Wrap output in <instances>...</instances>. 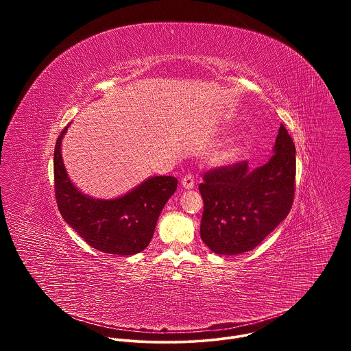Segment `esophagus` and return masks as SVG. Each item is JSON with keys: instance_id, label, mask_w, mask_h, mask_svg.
<instances>
[{"instance_id": "esophagus-1", "label": "esophagus", "mask_w": 351, "mask_h": 351, "mask_svg": "<svg viewBox=\"0 0 351 351\" xmlns=\"http://www.w3.org/2000/svg\"><path fill=\"white\" fill-rule=\"evenodd\" d=\"M182 186L184 189H193L194 187V176L191 173H186L182 179Z\"/></svg>"}]
</instances>
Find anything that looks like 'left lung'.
<instances>
[{"label":"left lung","mask_w":351,"mask_h":351,"mask_svg":"<svg viewBox=\"0 0 351 351\" xmlns=\"http://www.w3.org/2000/svg\"><path fill=\"white\" fill-rule=\"evenodd\" d=\"M274 156L248 171L240 161L210 169L198 190L204 202L203 241L217 254L233 256L257 247L290 213L295 190V147L283 126Z\"/></svg>","instance_id":"obj_1"}]
</instances>
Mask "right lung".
<instances>
[{"mask_svg": "<svg viewBox=\"0 0 351 351\" xmlns=\"http://www.w3.org/2000/svg\"><path fill=\"white\" fill-rule=\"evenodd\" d=\"M54 152V191L58 210L72 229L93 248L118 256L137 254L152 241L158 217L176 191L178 179L154 176L115 199H95L82 194L69 180L61 156Z\"/></svg>", "mask_w": 351, "mask_h": 351, "instance_id": "obj_1", "label": "right lung"}]
</instances>
